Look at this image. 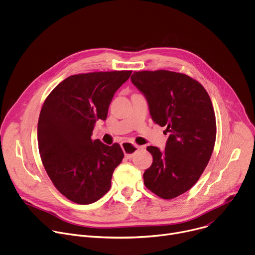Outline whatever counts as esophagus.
<instances>
[{"mask_svg":"<svg viewBox=\"0 0 255 255\" xmlns=\"http://www.w3.org/2000/svg\"><path fill=\"white\" fill-rule=\"evenodd\" d=\"M121 147L125 153V156L127 158H131L133 157V155L135 154V152L137 150H139L140 148H142L141 146H139V145L137 144H133V143H130V142H123L121 144Z\"/></svg>","mask_w":255,"mask_h":255,"instance_id":"1","label":"esophagus"}]
</instances>
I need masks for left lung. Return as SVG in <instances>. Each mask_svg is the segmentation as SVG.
<instances>
[{"label": "left lung", "mask_w": 255, "mask_h": 255, "mask_svg": "<svg viewBox=\"0 0 255 255\" xmlns=\"http://www.w3.org/2000/svg\"><path fill=\"white\" fill-rule=\"evenodd\" d=\"M132 84L145 96L152 120L169 133L163 151L144 171V185L170 200L189 191L204 172L216 141V118L204 87L191 77L169 70L134 71Z\"/></svg>", "instance_id": "obj_1"}]
</instances>
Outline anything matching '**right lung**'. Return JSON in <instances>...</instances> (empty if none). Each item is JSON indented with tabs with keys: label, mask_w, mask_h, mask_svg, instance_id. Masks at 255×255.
Returning <instances> with one entry per match:
<instances>
[{
	"label": "right lung",
	"mask_w": 255,
	"mask_h": 255,
	"mask_svg": "<svg viewBox=\"0 0 255 255\" xmlns=\"http://www.w3.org/2000/svg\"><path fill=\"white\" fill-rule=\"evenodd\" d=\"M131 70L70 76L57 85L42 106L37 126L39 153L54 187L71 202L88 205L111 188L124 153L92 140L96 121L106 120L116 91Z\"/></svg>",
	"instance_id": "1"
}]
</instances>
